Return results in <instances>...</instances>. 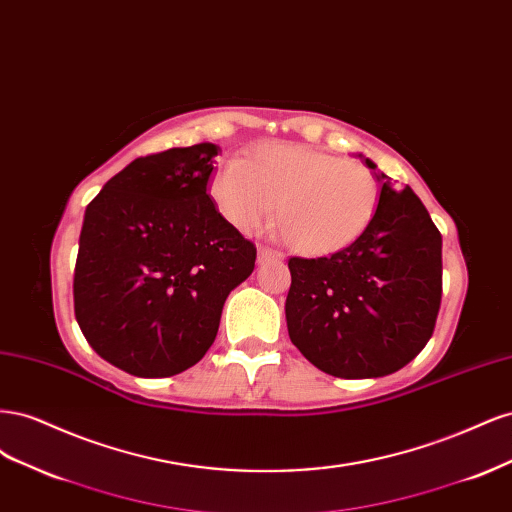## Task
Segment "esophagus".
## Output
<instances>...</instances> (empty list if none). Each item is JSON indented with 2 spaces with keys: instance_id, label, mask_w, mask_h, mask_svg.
<instances>
[{
  "instance_id": "esophagus-1",
  "label": "esophagus",
  "mask_w": 512,
  "mask_h": 512,
  "mask_svg": "<svg viewBox=\"0 0 512 512\" xmlns=\"http://www.w3.org/2000/svg\"><path fill=\"white\" fill-rule=\"evenodd\" d=\"M282 258V254L280 252H275V250H271V247H258V262L262 265V262H269V260H280Z\"/></svg>"
}]
</instances>
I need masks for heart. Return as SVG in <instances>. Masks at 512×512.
I'll return each instance as SVG.
<instances>
[{"instance_id":"1","label":"heart","mask_w":512,"mask_h":512,"mask_svg":"<svg viewBox=\"0 0 512 512\" xmlns=\"http://www.w3.org/2000/svg\"><path fill=\"white\" fill-rule=\"evenodd\" d=\"M209 194L239 232H256L277 205V230L290 250L331 256L352 245L374 220L380 183L361 162L273 143L258 147L245 164H226Z\"/></svg>"}]
</instances>
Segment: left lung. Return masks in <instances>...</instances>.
Wrapping results in <instances>:
<instances>
[{"label": "left lung", "instance_id": "obj_1", "mask_svg": "<svg viewBox=\"0 0 512 512\" xmlns=\"http://www.w3.org/2000/svg\"><path fill=\"white\" fill-rule=\"evenodd\" d=\"M378 179L380 203L359 239L331 256L288 260V335L335 378H380L408 365L440 312V230L408 185Z\"/></svg>", "mask_w": 512, "mask_h": 512}]
</instances>
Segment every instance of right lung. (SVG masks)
Returning a JSON list of instances; mask_svg holds the SVG:
<instances>
[{
	"label": "right lung",
	"instance_id": "add662e5",
	"mask_svg": "<svg viewBox=\"0 0 512 512\" xmlns=\"http://www.w3.org/2000/svg\"><path fill=\"white\" fill-rule=\"evenodd\" d=\"M220 147L136 158L91 200L74 267V316L104 361L168 378L203 359L256 245L207 194Z\"/></svg>",
	"mask_w": 512,
	"mask_h": 512
}]
</instances>
